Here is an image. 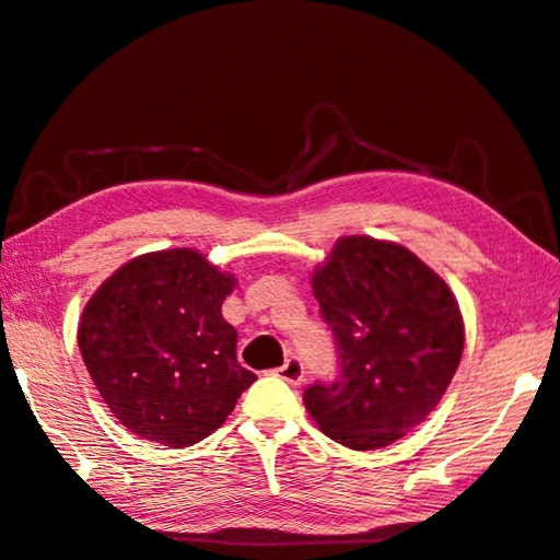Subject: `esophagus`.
Here are the masks:
<instances>
[{
	"mask_svg": "<svg viewBox=\"0 0 560 560\" xmlns=\"http://www.w3.org/2000/svg\"><path fill=\"white\" fill-rule=\"evenodd\" d=\"M278 376L290 383V385H300L304 381V364L300 357H288L284 359V364L278 369Z\"/></svg>",
	"mask_w": 560,
	"mask_h": 560,
	"instance_id": "obj_1",
	"label": "esophagus"
}]
</instances>
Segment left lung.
Segmentation results:
<instances>
[{
	"mask_svg": "<svg viewBox=\"0 0 560 560\" xmlns=\"http://www.w3.org/2000/svg\"><path fill=\"white\" fill-rule=\"evenodd\" d=\"M320 316L335 335L338 376L304 390L320 431L376 451L424 421L465 347L453 292L400 244L345 237L314 272Z\"/></svg>",
	"mask_w": 560,
	"mask_h": 560,
	"instance_id": "8db88e82",
	"label": "left lung"
}]
</instances>
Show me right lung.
<instances>
[{"instance_id": "obj_1", "label": "right lung", "mask_w": 560, "mask_h": 560, "mask_svg": "<svg viewBox=\"0 0 560 560\" xmlns=\"http://www.w3.org/2000/svg\"><path fill=\"white\" fill-rule=\"evenodd\" d=\"M232 288L198 252L172 248L129 260L85 304L83 362L136 436L170 448L203 441L256 381L220 314Z\"/></svg>"}]
</instances>
